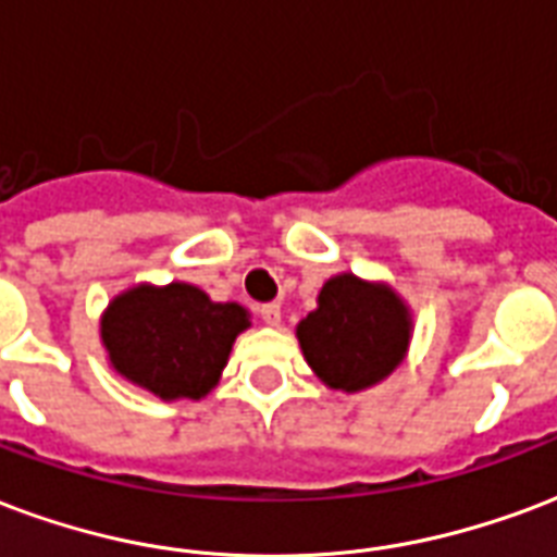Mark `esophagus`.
Returning <instances> with one entry per match:
<instances>
[{
  "label": "esophagus",
  "instance_id": "1",
  "mask_svg": "<svg viewBox=\"0 0 557 557\" xmlns=\"http://www.w3.org/2000/svg\"><path fill=\"white\" fill-rule=\"evenodd\" d=\"M259 319L265 321L268 327H277V324H280V304H262V307H259Z\"/></svg>",
  "mask_w": 557,
  "mask_h": 557
}]
</instances>
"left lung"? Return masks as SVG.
<instances>
[{
    "label": "left lung",
    "mask_w": 557,
    "mask_h": 557,
    "mask_svg": "<svg viewBox=\"0 0 557 557\" xmlns=\"http://www.w3.org/2000/svg\"><path fill=\"white\" fill-rule=\"evenodd\" d=\"M298 339L321 381L360 393L401 362L410 319L395 292L339 274L321 286L319 310L300 321Z\"/></svg>",
    "instance_id": "left-lung-1"
}]
</instances>
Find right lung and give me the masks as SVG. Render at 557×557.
<instances>
[{"instance_id": "right-lung-1", "label": "right lung", "mask_w": 557, "mask_h": 557, "mask_svg": "<svg viewBox=\"0 0 557 557\" xmlns=\"http://www.w3.org/2000/svg\"><path fill=\"white\" fill-rule=\"evenodd\" d=\"M245 327V307L215 304L197 286L171 283L114 298L102 315V342L123 377L171 401L209 393Z\"/></svg>"}]
</instances>
